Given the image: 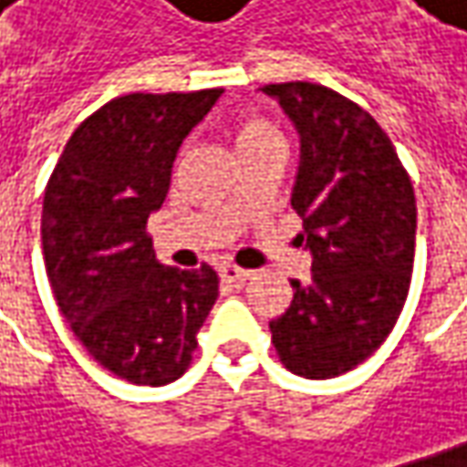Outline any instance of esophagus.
I'll use <instances>...</instances> for the list:
<instances>
[{"label": "esophagus", "instance_id": "esophagus-1", "mask_svg": "<svg viewBox=\"0 0 467 467\" xmlns=\"http://www.w3.org/2000/svg\"><path fill=\"white\" fill-rule=\"evenodd\" d=\"M219 276H222L224 282H230V285H245V282L251 279V272H248V269H240V266H234V264H224V266L219 269Z\"/></svg>", "mask_w": 467, "mask_h": 467}]
</instances>
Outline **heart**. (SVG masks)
Masks as SVG:
<instances>
[{
    "mask_svg": "<svg viewBox=\"0 0 467 467\" xmlns=\"http://www.w3.org/2000/svg\"><path fill=\"white\" fill-rule=\"evenodd\" d=\"M233 140L237 153H245L264 146V143L279 140V132H276V128L266 117H261V114L255 112H243L234 117Z\"/></svg>",
    "mask_w": 467,
    "mask_h": 467,
    "instance_id": "heart-1",
    "label": "heart"
}]
</instances>
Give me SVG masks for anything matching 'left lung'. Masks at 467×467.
<instances>
[{"instance_id":"8db88e82","label":"left lung","mask_w":467,"mask_h":467,"mask_svg":"<svg viewBox=\"0 0 467 467\" xmlns=\"http://www.w3.org/2000/svg\"><path fill=\"white\" fill-rule=\"evenodd\" d=\"M300 132L293 209L314 254L308 285L269 321L287 371L332 379L395 329L416 258V193L389 135L348 96L318 83H269ZM303 240V234H300Z\"/></svg>"}]
</instances>
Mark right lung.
I'll return each mask as SVG.
<instances>
[{"instance_id":"obj_1","label":"right lung","mask_w":467,"mask_h":467,"mask_svg":"<svg viewBox=\"0 0 467 467\" xmlns=\"http://www.w3.org/2000/svg\"><path fill=\"white\" fill-rule=\"evenodd\" d=\"M222 88L128 93L72 132L44 193L51 293L83 348L114 376L161 387L188 371L219 276L161 266L146 224L170 191L177 149Z\"/></svg>"}]
</instances>
